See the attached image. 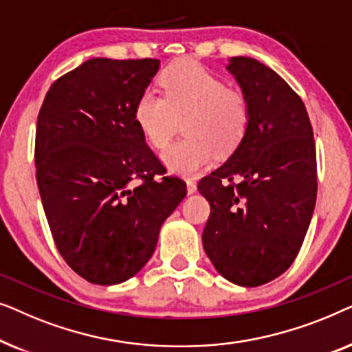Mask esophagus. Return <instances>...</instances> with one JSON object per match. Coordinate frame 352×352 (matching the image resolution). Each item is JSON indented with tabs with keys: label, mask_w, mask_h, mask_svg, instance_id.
Wrapping results in <instances>:
<instances>
[{
	"label": "esophagus",
	"mask_w": 352,
	"mask_h": 352,
	"mask_svg": "<svg viewBox=\"0 0 352 352\" xmlns=\"http://www.w3.org/2000/svg\"><path fill=\"white\" fill-rule=\"evenodd\" d=\"M186 186H187V194H195L197 192V184L192 179H187L186 181Z\"/></svg>",
	"instance_id": "1"
}]
</instances>
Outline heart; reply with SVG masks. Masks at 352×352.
I'll list each match as a JSON object with an SVG mask.
<instances>
[{
	"instance_id": "b5f03b06",
	"label": "heart",
	"mask_w": 352,
	"mask_h": 352,
	"mask_svg": "<svg viewBox=\"0 0 352 352\" xmlns=\"http://www.w3.org/2000/svg\"><path fill=\"white\" fill-rule=\"evenodd\" d=\"M162 96L152 89L139 94L133 117L146 141L155 148L166 147L182 120L186 136L162 153L171 173L192 176L213 160L237 151L252 123L247 96L228 88L216 76L192 60L173 62L160 74Z\"/></svg>"
}]
</instances>
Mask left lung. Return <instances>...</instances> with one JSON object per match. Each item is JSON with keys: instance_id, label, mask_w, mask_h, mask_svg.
Wrapping results in <instances>:
<instances>
[{"instance_id": "left-lung-1", "label": "left lung", "mask_w": 352, "mask_h": 352, "mask_svg": "<svg viewBox=\"0 0 352 352\" xmlns=\"http://www.w3.org/2000/svg\"><path fill=\"white\" fill-rule=\"evenodd\" d=\"M228 72L252 107L240 147L199 182L211 213L201 234L206 256L224 278L258 287L295 261L317 195L312 126L287 81L252 57H230Z\"/></svg>"}]
</instances>
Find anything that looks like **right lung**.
<instances>
[{"instance_id":"1","label":"right lung","mask_w":352,"mask_h":352,"mask_svg":"<svg viewBox=\"0 0 352 352\" xmlns=\"http://www.w3.org/2000/svg\"><path fill=\"white\" fill-rule=\"evenodd\" d=\"M158 69L157 59H89L52 83L38 113L36 184L52 239L65 263L98 285L146 266L187 194L184 181L163 176L133 117Z\"/></svg>"}]
</instances>
